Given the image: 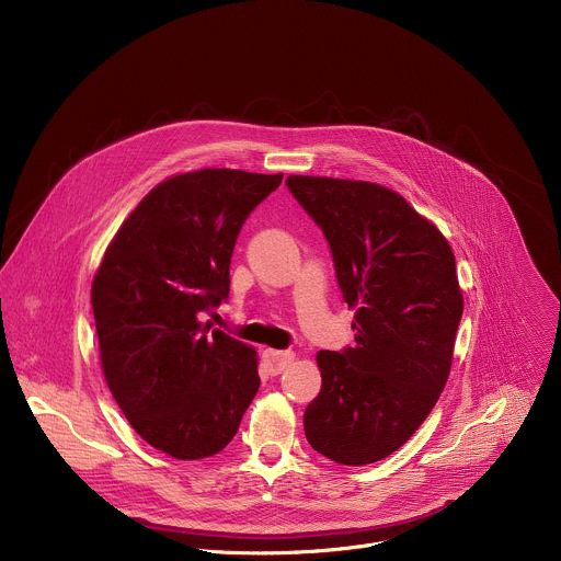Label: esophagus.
I'll use <instances>...</instances> for the list:
<instances>
[{"label": "esophagus", "instance_id": "34e87169", "mask_svg": "<svg viewBox=\"0 0 561 561\" xmlns=\"http://www.w3.org/2000/svg\"><path fill=\"white\" fill-rule=\"evenodd\" d=\"M263 360H265L267 371L272 376H278L294 360V352H289V350H263Z\"/></svg>", "mask_w": 561, "mask_h": 561}]
</instances>
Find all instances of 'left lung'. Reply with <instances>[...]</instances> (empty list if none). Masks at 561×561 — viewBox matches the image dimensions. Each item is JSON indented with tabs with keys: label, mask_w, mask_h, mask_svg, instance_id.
Here are the masks:
<instances>
[{
	"label": "left lung",
	"mask_w": 561,
	"mask_h": 561,
	"mask_svg": "<svg viewBox=\"0 0 561 561\" xmlns=\"http://www.w3.org/2000/svg\"><path fill=\"white\" fill-rule=\"evenodd\" d=\"M285 183L325 236L356 309L354 347L318 352L321 391L305 434L339 465H371L400 449L445 389L465 307L456 256L389 187L300 174Z\"/></svg>",
	"instance_id": "left-lung-1"
}]
</instances>
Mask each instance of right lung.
Instances as JSON below:
<instances>
[{
    "instance_id": "obj_1",
    "label": "right lung",
    "mask_w": 561,
    "mask_h": 561,
    "mask_svg": "<svg viewBox=\"0 0 561 561\" xmlns=\"http://www.w3.org/2000/svg\"><path fill=\"white\" fill-rule=\"evenodd\" d=\"M280 181L229 168L165 179L94 274L105 382L131 427L176 460L222 451L259 391L256 352L198 318L229 298L241 227Z\"/></svg>"
}]
</instances>
